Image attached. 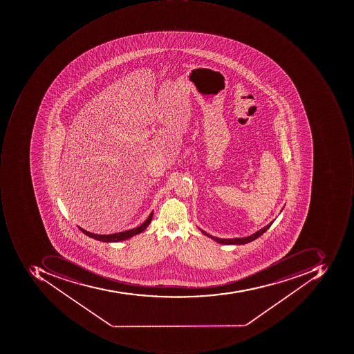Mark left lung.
<instances>
[{
    "mask_svg": "<svg viewBox=\"0 0 354 354\" xmlns=\"http://www.w3.org/2000/svg\"><path fill=\"white\" fill-rule=\"evenodd\" d=\"M272 223L273 221H271L270 223L267 224L266 227H263V229L259 230V231L255 232L252 235L247 236V237H243V239H218V237H215V236L209 235V234L206 233L203 230L200 229V231H201L204 235L208 236L209 239H214V241H217V243H222V245H245V243H251V241L259 239V236L263 235V234L271 227V224Z\"/></svg>",
    "mask_w": 354,
    "mask_h": 354,
    "instance_id": "obj_1",
    "label": "left lung"
}]
</instances>
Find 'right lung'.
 <instances>
[{
	"label": "right lung",
	"mask_w": 354,
	"mask_h": 354,
	"mask_svg": "<svg viewBox=\"0 0 354 354\" xmlns=\"http://www.w3.org/2000/svg\"><path fill=\"white\" fill-rule=\"evenodd\" d=\"M152 217L153 210L151 212L149 217L147 218L146 221H145L144 223L140 224L139 227H135V229L132 230H127V231L124 232H119V233L109 234V235L93 234L91 233V232L86 231V230L82 229L81 227H79V229L81 230L85 235H87L88 237H91V239H95V241H103V243H118V241H127V239H131L133 236L137 235V234L141 233V232H144L145 230L148 227L149 224H150Z\"/></svg>",
	"instance_id": "1"
}]
</instances>
